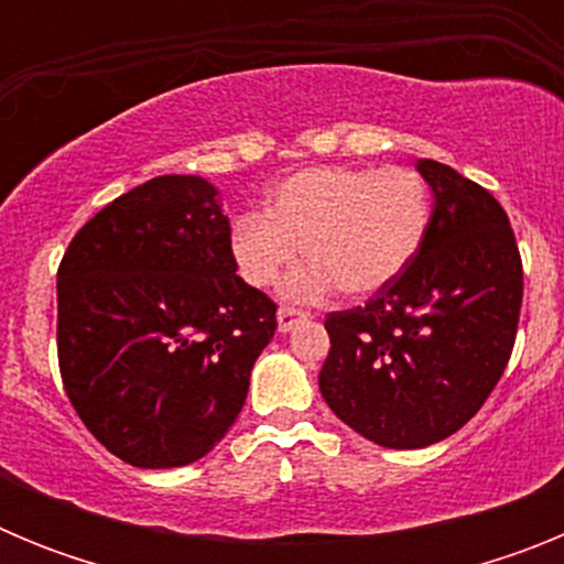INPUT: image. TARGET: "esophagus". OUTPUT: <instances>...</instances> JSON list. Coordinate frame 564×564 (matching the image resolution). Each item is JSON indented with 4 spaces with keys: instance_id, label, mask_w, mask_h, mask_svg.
<instances>
[{
    "instance_id": "obj_1",
    "label": "esophagus",
    "mask_w": 564,
    "mask_h": 564,
    "mask_svg": "<svg viewBox=\"0 0 564 564\" xmlns=\"http://www.w3.org/2000/svg\"><path fill=\"white\" fill-rule=\"evenodd\" d=\"M307 318H311V313L293 311V307H279V313H276L279 333H291L293 327L302 325V322H307Z\"/></svg>"
}]
</instances>
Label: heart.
<instances>
[{"label":"heart","instance_id":"1","mask_svg":"<svg viewBox=\"0 0 564 564\" xmlns=\"http://www.w3.org/2000/svg\"><path fill=\"white\" fill-rule=\"evenodd\" d=\"M430 186L406 166H311L271 188L262 214L231 228V259L251 288H271L299 262L313 265L285 282L296 302L333 288L364 299L392 285L430 234Z\"/></svg>","mask_w":564,"mask_h":564}]
</instances>
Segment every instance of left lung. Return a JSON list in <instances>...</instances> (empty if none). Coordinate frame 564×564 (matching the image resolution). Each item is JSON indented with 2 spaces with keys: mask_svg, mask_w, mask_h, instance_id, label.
<instances>
[{
  "mask_svg": "<svg viewBox=\"0 0 564 564\" xmlns=\"http://www.w3.org/2000/svg\"><path fill=\"white\" fill-rule=\"evenodd\" d=\"M430 234L401 276L364 307L330 313L318 390L350 430L387 449H423L477 415L506 370L522 262L500 203L437 161Z\"/></svg>",
  "mask_w": 564,
  "mask_h": 564,
  "instance_id": "8db88e82",
  "label": "left lung"
}]
</instances>
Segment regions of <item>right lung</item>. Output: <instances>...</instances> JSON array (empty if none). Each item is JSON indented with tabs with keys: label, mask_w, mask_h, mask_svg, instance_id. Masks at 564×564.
Listing matches in <instances>:
<instances>
[{
	"label": "right lung",
	"mask_w": 564,
	"mask_h": 564,
	"mask_svg": "<svg viewBox=\"0 0 564 564\" xmlns=\"http://www.w3.org/2000/svg\"><path fill=\"white\" fill-rule=\"evenodd\" d=\"M276 305L237 276L220 188L163 174L121 194L58 265V367L98 443L138 468L200 460L237 421Z\"/></svg>",
	"instance_id": "right-lung-1"
}]
</instances>
